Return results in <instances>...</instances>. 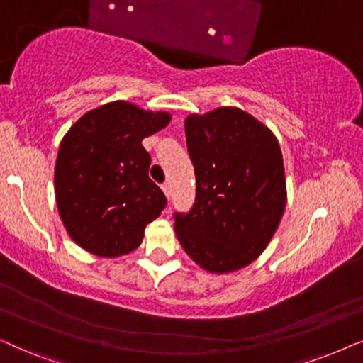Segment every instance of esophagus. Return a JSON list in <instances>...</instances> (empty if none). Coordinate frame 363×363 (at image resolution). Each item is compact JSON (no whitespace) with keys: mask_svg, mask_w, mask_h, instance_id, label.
Returning a JSON list of instances; mask_svg holds the SVG:
<instances>
[{"mask_svg":"<svg viewBox=\"0 0 363 363\" xmlns=\"http://www.w3.org/2000/svg\"><path fill=\"white\" fill-rule=\"evenodd\" d=\"M162 190H163V193H164V196H167V199L170 200V186H168V183H163Z\"/></svg>","mask_w":363,"mask_h":363,"instance_id":"1","label":"esophagus"}]
</instances>
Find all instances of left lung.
<instances>
[{"label":"left lung","instance_id":"8db88e82","mask_svg":"<svg viewBox=\"0 0 363 363\" xmlns=\"http://www.w3.org/2000/svg\"><path fill=\"white\" fill-rule=\"evenodd\" d=\"M185 133L196 199L190 213L175 215L177 238L203 270L232 274L262 255L285 211L279 140L237 106L191 113Z\"/></svg>","mask_w":363,"mask_h":363}]
</instances>
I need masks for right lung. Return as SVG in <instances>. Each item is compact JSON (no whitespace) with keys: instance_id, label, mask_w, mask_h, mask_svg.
Returning <instances> with one entry per match:
<instances>
[{"instance_id":"obj_1","label":"right lung","mask_w":363,"mask_h":363,"mask_svg":"<svg viewBox=\"0 0 363 363\" xmlns=\"http://www.w3.org/2000/svg\"><path fill=\"white\" fill-rule=\"evenodd\" d=\"M170 121L168 111L116 100L84 113L63 136L55 164L56 206L83 250L116 258L143 242L167 199L150 180L141 141Z\"/></svg>"}]
</instances>
